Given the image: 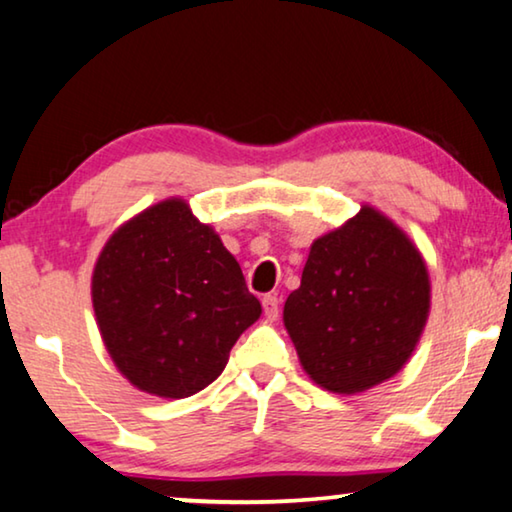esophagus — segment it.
<instances>
[{
	"label": "esophagus",
	"mask_w": 512,
	"mask_h": 512,
	"mask_svg": "<svg viewBox=\"0 0 512 512\" xmlns=\"http://www.w3.org/2000/svg\"><path fill=\"white\" fill-rule=\"evenodd\" d=\"M262 308H264V315L269 320H276L278 318V311H280V301L276 294H266L262 299Z\"/></svg>",
	"instance_id": "34e87169"
}]
</instances>
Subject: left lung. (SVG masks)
<instances>
[{"instance_id": "8db88e82", "label": "left lung", "mask_w": 512, "mask_h": 512, "mask_svg": "<svg viewBox=\"0 0 512 512\" xmlns=\"http://www.w3.org/2000/svg\"><path fill=\"white\" fill-rule=\"evenodd\" d=\"M427 264L394 222L362 206L313 241L283 322L313 383L371 390L403 369L429 318Z\"/></svg>"}]
</instances>
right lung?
Masks as SVG:
<instances>
[{
    "label": "right lung",
    "mask_w": 512,
    "mask_h": 512,
    "mask_svg": "<svg viewBox=\"0 0 512 512\" xmlns=\"http://www.w3.org/2000/svg\"><path fill=\"white\" fill-rule=\"evenodd\" d=\"M92 306L118 371L164 399L211 385L262 315L234 255L176 197L115 229L92 271Z\"/></svg>",
    "instance_id": "right-lung-1"
}]
</instances>
